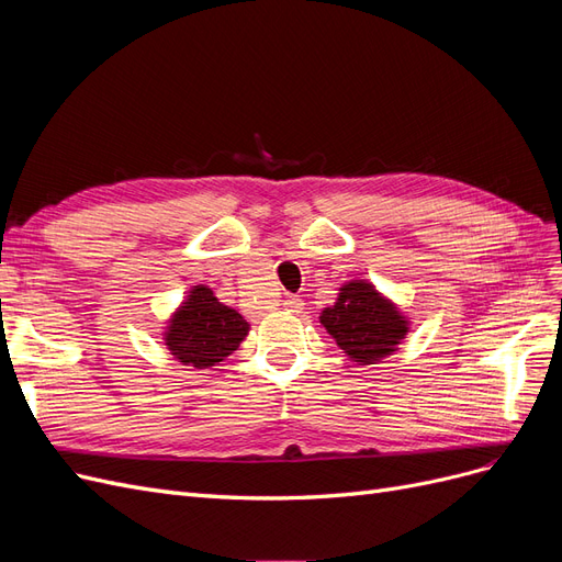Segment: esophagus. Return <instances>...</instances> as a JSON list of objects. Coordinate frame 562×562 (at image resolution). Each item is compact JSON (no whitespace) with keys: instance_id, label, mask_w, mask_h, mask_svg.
I'll return each instance as SVG.
<instances>
[{"instance_id":"34e87169","label":"esophagus","mask_w":562,"mask_h":562,"mask_svg":"<svg viewBox=\"0 0 562 562\" xmlns=\"http://www.w3.org/2000/svg\"><path fill=\"white\" fill-rule=\"evenodd\" d=\"M283 307L288 310V312H293V314H300L302 310H304V302L297 297V295H293V297H288L285 302H283Z\"/></svg>"}]
</instances>
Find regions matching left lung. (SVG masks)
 I'll use <instances>...</instances> for the list:
<instances>
[{"label": "left lung", "mask_w": 562, "mask_h": 562, "mask_svg": "<svg viewBox=\"0 0 562 562\" xmlns=\"http://www.w3.org/2000/svg\"><path fill=\"white\" fill-rule=\"evenodd\" d=\"M318 321L356 366L382 363L398 351L411 330L407 316L366 279H353L339 288L335 304L323 310Z\"/></svg>", "instance_id": "1"}]
</instances>
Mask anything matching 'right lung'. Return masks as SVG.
<instances>
[{"label": "right lung", "instance_id": "add662e5", "mask_svg": "<svg viewBox=\"0 0 562 562\" xmlns=\"http://www.w3.org/2000/svg\"><path fill=\"white\" fill-rule=\"evenodd\" d=\"M164 345L173 359L196 370L225 361L246 339L250 323L220 302L209 285H192L166 321Z\"/></svg>", "mask_w": 562, "mask_h": 562}]
</instances>
